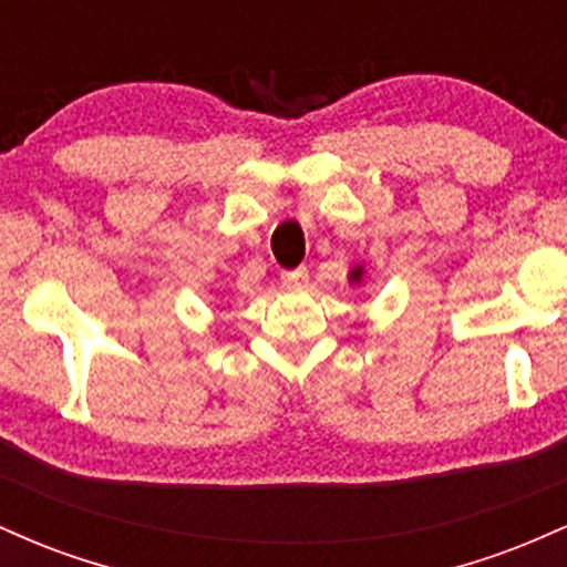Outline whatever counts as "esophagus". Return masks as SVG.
Segmentation results:
<instances>
[{
	"mask_svg": "<svg viewBox=\"0 0 567 567\" xmlns=\"http://www.w3.org/2000/svg\"><path fill=\"white\" fill-rule=\"evenodd\" d=\"M306 279H309V271H306V266H298V269H292V271H282V282L288 285V288L303 285Z\"/></svg>",
	"mask_w": 567,
	"mask_h": 567,
	"instance_id": "esophagus-1",
	"label": "esophagus"
}]
</instances>
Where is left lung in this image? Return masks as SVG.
I'll use <instances>...</instances> for the list:
<instances>
[{"label":"left lung","instance_id":"obj_1","mask_svg":"<svg viewBox=\"0 0 567 567\" xmlns=\"http://www.w3.org/2000/svg\"><path fill=\"white\" fill-rule=\"evenodd\" d=\"M357 275H360V271H354V277H357Z\"/></svg>","mask_w":567,"mask_h":567}]
</instances>
